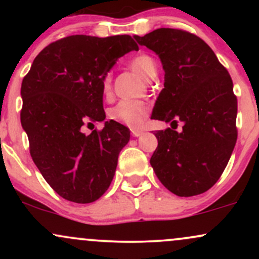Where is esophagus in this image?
<instances>
[{
	"label": "esophagus",
	"instance_id": "1",
	"mask_svg": "<svg viewBox=\"0 0 259 259\" xmlns=\"http://www.w3.org/2000/svg\"><path fill=\"white\" fill-rule=\"evenodd\" d=\"M144 132L142 130H139V129H132V135L135 136V138H138V136H141Z\"/></svg>",
	"mask_w": 259,
	"mask_h": 259
}]
</instances>
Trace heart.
Returning a JSON list of instances; mask_svg holds the SVG:
<instances>
[{
    "instance_id": "1",
    "label": "heart",
    "mask_w": 259,
    "mask_h": 259,
    "mask_svg": "<svg viewBox=\"0 0 259 259\" xmlns=\"http://www.w3.org/2000/svg\"><path fill=\"white\" fill-rule=\"evenodd\" d=\"M130 67L138 75L145 80H151L156 75V63L148 55H139L130 61ZM112 89V76L107 73L102 81L103 94L108 95ZM148 106L142 101L121 100L109 109V117L130 126H139L146 119Z\"/></svg>"
}]
</instances>
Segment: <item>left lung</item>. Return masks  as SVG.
I'll return each mask as SVG.
<instances>
[{"label": "left lung", "mask_w": 259, "mask_h": 259, "mask_svg": "<svg viewBox=\"0 0 259 259\" xmlns=\"http://www.w3.org/2000/svg\"><path fill=\"white\" fill-rule=\"evenodd\" d=\"M158 55L164 89L151 119L183 123L153 133L158 146L150 163L170 192L190 197L206 192L227 167L237 140V99L233 80L208 45L191 32L160 28L134 36Z\"/></svg>", "instance_id": "left-lung-1"}]
</instances>
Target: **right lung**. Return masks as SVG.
Instances as JSON below:
<instances>
[{
	"label": "right lung",
	"mask_w": 259,
	"mask_h": 259,
	"mask_svg": "<svg viewBox=\"0 0 259 259\" xmlns=\"http://www.w3.org/2000/svg\"><path fill=\"white\" fill-rule=\"evenodd\" d=\"M134 50L139 46L129 35H72L45 47L23 79L20 121L31 158L65 200L90 203L111 185L129 129L109 120L86 135L82 126L106 119L103 78Z\"/></svg>",
	"instance_id": "obj_1"
}]
</instances>
